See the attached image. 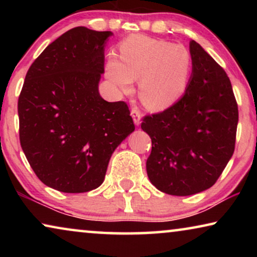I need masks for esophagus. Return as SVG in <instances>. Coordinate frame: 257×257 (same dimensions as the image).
<instances>
[{"label":"esophagus","instance_id":"esophagus-1","mask_svg":"<svg viewBox=\"0 0 257 257\" xmlns=\"http://www.w3.org/2000/svg\"><path fill=\"white\" fill-rule=\"evenodd\" d=\"M131 115H132L133 120H135V124H136V125H139V124H140V119H142V113H140L139 108L136 107V106L132 107Z\"/></svg>","mask_w":257,"mask_h":257}]
</instances>
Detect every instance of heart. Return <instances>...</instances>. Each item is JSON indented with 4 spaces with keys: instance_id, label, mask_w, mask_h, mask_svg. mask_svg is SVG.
<instances>
[{
    "instance_id": "obj_1",
    "label": "heart",
    "mask_w": 257,
    "mask_h": 257,
    "mask_svg": "<svg viewBox=\"0 0 257 257\" xmlns=\"http://www.w3.org/2000/svg\"><path fill=\"white\" fill-rule=\"evenodd\" d=\"M120 61L106 63V77L124 92L139 82L140 100L150 110H164L174 104L188 85L192 58L187 49L142 35H132L120 43Z\"/></svg>"
}]
</instances>
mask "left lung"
<instances>
[{
  "label": "left lung",
  "mask_w": 257,
  "mask_h": 257,
  "mask_svg": "<svg viewBox=\"0 0 257 257\" xmlns=\"http://www.w3.org/2000/svg\"><path fill=\"white\" fill-rule=\"evenodd\" d=\"M192 76L184 96L147 114L142 128L152 140L146 161L159 191L185 196L212 187L233 156L237 103L227 73L195 41L189 43Z\"/></svg>",
  "instance_id": "8db88e82"
}]
</instances>
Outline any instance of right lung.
I'll use <instances>...</instances> for the list:
<instances>
[{
    "instance_id": "1",
    "label": "right lung",
    "mask_w": 257,
    "mask_h": 257,
    "mask_svg": "<svg viewBox=\"0 0 257 257\" xmlns=\"http://www.w3.org/2000/svg\"><path fill=\"white\" fill-rule=\"evenodd\" d=\"M111 35L73 28L26 75L17 104L21 146L37 178L59 192L99 187L113 151L135 131L127 104L108 103L98 92Z\"/></svg>"
}]
</instances>
